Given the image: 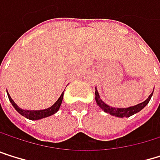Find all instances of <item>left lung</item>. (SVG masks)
Wrapping results in <instances>:
<instances>
[{
  "instance_id": "8db88e82",
  "label": "left lung",
  "mask_w": 160,
  "mask_h": 160,
  "mask_svg": "<svg viewBox=\"0 0 160 160\" xmlns=\"http://www.w3.org/2000/svg\"><path fill=\"white\" fill-rule=\"evenodd\" d=\"M152 92H153V91H152ZM95 95H96L95 99H96V102H97V103H98V106H99L104 112L109 113V114H111V115H114V116H116V117H121V118H123V117H130V116H132V115H133V114L139 112L141 109H143V108L147 106V104H148V102H150L152 93V94L149 96V98H148L146 101H144L143 102L138 103V104H136V106H134V107L127 108H111V107L108 106L107 103H104V102L100 99V96H99V93H98L97 89H96V91H95Z\"/></svg>"
}]
</instances>
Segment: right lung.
Wrapping results in <instances>:
<instances>
[{"label": "right lung", "mask_w": 160, "mask_h": 160, "mask_svg": "<svg viewBox=\"0 0 160 160\" xmlns=\"http://www.w3.org/2000/svg\"><path fill=\"white\" fill-rule=\"evenodd\" d=\"M8 99H9L11 104L14 107V108L21 115H23L24 117H26V118H28L29 120H39V119L45 118V117H48V116H51V115L54 114L59 109L60 104L62 102V99H63V93H62L60 95V97L58 98V100L56 102V103H54L53 106H52L51 108H47V109H43V110H24V109L20 108L14 102V101L11 99V97L9 96L8 93Z\"/></svg>", "instance_id": "obj_1"}]
</instances>
